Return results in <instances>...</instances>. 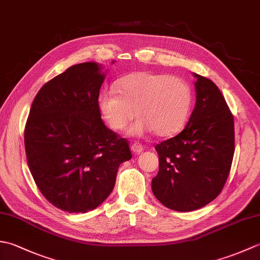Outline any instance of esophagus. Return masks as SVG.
Listing matches in <instances>:
<instances>
[{"label": "esophagus", "instance_id": "34e87169", "mask_svg": "<svg viewBox=\"0 0 260 260\" xmlns=\"http://www.w3.org/2000/svg\"><path fill=\"white\" fill-rule=\"evenodd\" d=\"M132 151H133L134 153H136V154H139V153H141L143 150H144V146H143V144L142 143H139V142H135L133 145H132Z\"/></svg>", "mask_w": 260, "mask_h": 260}]
</instances>
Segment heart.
Listing matches in <instances>:
<instances>
[{
    "label": "heart",
    "instance_id": "heart-1",
    "mask_svg": "<svg viewBox=\"0 0 260 260\" xmlns=\"http://www.w3.org/2000/svg\"><path fill=\"white\" fill-rule=\"evenodd\" d=\"M192 91L189 84L168 74H129L116 82V88L104 90L98 97L101 113L114 129H121L136 116L131 133L143 134L153 129L157 136L178 133L189 117Z\"/></svg>",
    "mask_w": 260,
    "mask_h": 260
}]
</instances>
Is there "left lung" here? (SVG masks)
I'll return each mask as SVG.
<instances>
[{
    "instance_id": "left-lung-1",
    "label": "left lung",
    "mask_w": 260,
    "mask_h": 260,
    "mask_svg": "<svg viewBox=\"0 0 260 260\" xmlns=\"http://www.w3.org/2000/svg\"><path fill=\"white\" fill-rule=\"evenodd\" d=\"M197 101L184 129L155 146L158 173L152 191L163 206L186 212L217 198L227 182L235 153V123L219 88L194 75Z\"/></svg>"
}]
</instances>
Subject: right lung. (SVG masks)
<instances>
[{
	"mask_svg": "<svg viewBox=\"0 0 260 260\" xmlns=\"http://www.w3.org/2000/svg\"><path fill=\"white\" fill-rule=\"evenodd\" d=\"M104 75L95 62L71 66L33 101L24 128L32 178L52 206L69 213L96 209L113 191L129 143L102 119Z\"/></svg>",
	"mask_w": 260,
	"mask_h": 260,
	"instance_id": "right-lung-1",
	"label": "right lung"
}]
</instances>
